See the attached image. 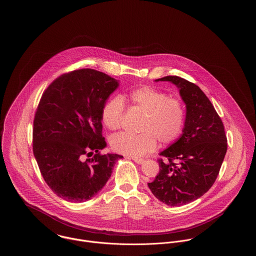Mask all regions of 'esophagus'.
<instances>
[{
    "label": "esophagus",
    "mask_w": 256,
    "mask_h": 256,
    "mask_svg": "<svg viewBox=\"0 0 256 256\" xmlns=\"http://www.w3.org/2000/svg\"><path fill=\"white\" fill-rule=\"evenodd\" d=\"M132 160H134L135 163H137V164H143L144 162H145V160L143 158H132Z\"/></svg>",
    "instance_id": "obj_1"
}]
</instances>
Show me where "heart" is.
<instances>
[{
  "label": "heart",
  "mask_w": 256,
  "mask_h": 256,
  "mask_svg": "<svg viewBox=\"0 0 256 256\" xmlns=\"http://www.w3.org/2000/svg\"><path fill=\"white\" fill-rule=\"evenodd\" d=\"M122 98L144 112L138 124L139 134L122 132L114 135L110 145L114 152L124 156L139 158L156 148V140L166 145L178 139L185 122V110L180 100L169 98L150 86L130 90ZM124 104L120 97L110 98L102 110V120L110 130L122 126Z\"/></svg>",
  "instance_id": "b5f03b06"
}]
</instances>
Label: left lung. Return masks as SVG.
Segmentation results:
<instances>
[{
  "label": "left lung",
  "instance_id": "8db88e82",
  "mask_svg": "<svg viewBox=\"0 0 256 256\" xmlns=\"http://www.w3.org/2000/svg\"><path fill=\"white\" fill-rule=\"evenodd\" d=\"M156 82H170L180 89L186 106L182 134L160 152L159 172L148 188L170 206L187 204L204 195L214 184L228 150L224 128L213 104L194 84L176 76Z\"/></svg>",
  "mask_w": 256,
  "mask_h": 256
}]
</instances>
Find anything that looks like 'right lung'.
<instances>
[{"instance_id": "1", "label": "right lung", "mask_w": 256, "mask_h": 256, "mask_svg": "<svg viewBox=\"0 0 256 256\" xmlns=\"http://www.w3.org/2000/svg\"><path fill=\"white\" fill-rule=\"evenodd\" d=\"M118 86L106 74L80 69L61 74L41 97L34 121V154L44 180L65 200H91L122 158L100 154L106 146L102 110Z\"/></svg>"}]
</instances>
